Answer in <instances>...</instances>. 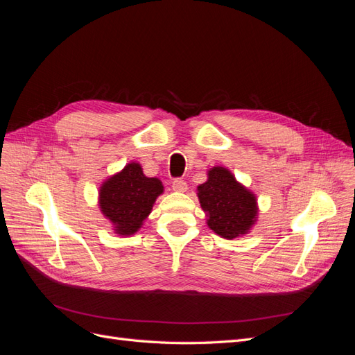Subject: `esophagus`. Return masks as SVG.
I'll list each match as a JSON object with an SVG mask.
<instances>
[{
    "label": "esophagus",
    "instance_id": "34e87169",
    "mask_svg": "<svg viewBox=\"0 0 355 355\" xmlns=\"http://www.w3.org/2000/svg\"><path fill=\"white\" fill-rule=\"evenodd\" d=\"M171 188L176 192H185L187 191V182L184 179H175L173 184H171Z\"/></svg>",
    "mask_w": 355,
    "mask_h": 355
}]
</instances>
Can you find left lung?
Returning a JSON list of instances; mask_svg holds the SVG:
<instances>
[{"label": "left lung", "instance_id": "1", "mask_svg": "<svg viewBox=\"0 0 355 355\" xmlns=\"http://www.w3.org/2000/svg\"><path fill=\"white\" fill-rule=\"evenodd\" d=\"M197 197L206 213L207 227L222 239L247 235L259 218L256 194L227 167H210L207 180L197 187Z\"/></svg>", "mask_w": 355, "mask_h": 355}]
</instances>
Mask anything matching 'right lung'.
<instances>
[{
    "label": "right lung",
    "instance_id": "add662e5",
    "mask_svg": "<svg viewBox=\"0 0 355 355\" xmlns=\"http://www.w3.org/2000/svg\"><path fill=\"white\" fill-rule=\"evenodd\" d=\"M163 192V182L145 176L142 166L130 161L102 180L98 192L99 210L111 222L114 234L130 237L144 227Z\"/></svg>",
    "mask_w": 355,
    "mask_h": 355
}]
</instances>
